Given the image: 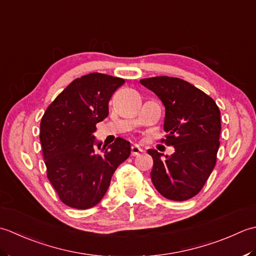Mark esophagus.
<instances>
[{"instance_id": "esophagus-1", "label": "esophagus", "mask_w": 256, "mask_h": 256, "mask_svg": "<svg viewBox=\"0 0 256 256\" xmlns=\"http://www.w3.org/2000/svg\"><path fill=\"white\" fill-rule=\"evenodd\" d=\"M142 152V149L140 148L138 144H134L132 147V156H134H134H139Z\"/></svg>"}]
</instances>
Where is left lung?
<instances>
[{
    "label": "left lung",
    "mask_w": 256,
    "mask_h": 256,
    "mask_svg": "<svg viewBox=\"0 0 256 256\" xmlns=\"http://www.w3.org/2000/svg\"><path fill=\"white\" fill-rule=\"evenodd\" d=\"M142 85L154 92L166 108V144L174 152L149 149L154 159L151 181L169 200L186 201L196 196L214 169L220 147L221 114L216 102L190 82L176 77L144 78Z\"/></svg>",
    "instance_id": "8db88e82"
}]
</instances>
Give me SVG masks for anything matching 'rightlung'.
I'll use <instances>...</instances> for the list:
<instances>
[{
  "instance_id": "add662e5",
  "label": "right lung",
  "mask_w": 256,
  "mask_h": 256,
  "mask_svg": "<svg viewBox=\"0 0 256 256\" xmlns=\"http://www.w3.org/2000/svg\"><path fill=\"white\" fill-rule=\"evenodd\" d=\"M124 82L100 72L76 78L42 117L40 139L48 178L66 206L80 210L95 206L107 192L114 170L130 156L127 140L118 137L102 148L94 137L96 124L108 116L112 94Z\"/></svg>"
}]
</instances>
